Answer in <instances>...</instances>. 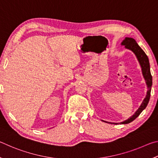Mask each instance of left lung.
Returning a JSON list of instances; mask_svg holds the SVG:
<instances>
[{"instance_id": "8db88e82", "label": "left lung", "mask_w": 158, "mask_h": 158, "mask_svg": "<svg viewBox=\"0 0 158 158\" xmlns=\"http://www.w3.org/2000/svg\"><path fill=\"white\" fill-rule=\"evenodd\" d=\"M122 45H124L125 48L130 49L135 53V54L137 56L139 62L140 63V65L142 69V73L144 79L146 80L147 86H148V91H147V95L146 98L143 100V102L141 103L139 108L137 109V111L135 112V114L132 116H131L130 118H128L126 121L120 123L121 124H127L130 123V122L133 121L136 118H137L139 114L142 112L144 109L148 105L150 97H151V90L152 86V75L151 74V70H150V63L148 60V58L147 55L143 52V49L139 46L137 42L135 41V39L131 38V37H125V40L122 42ZM106 122V121H105ZM108 123V122H106ZM111 124H118V123H110Z\"/></svg>"}]
</instances>
